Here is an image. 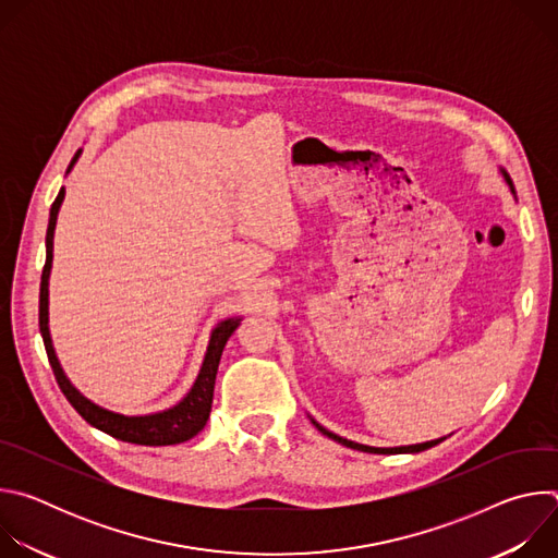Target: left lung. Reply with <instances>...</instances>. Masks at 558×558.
Instances as JSON below:
<instances>
[{
	"label": "left lung",
	"instance_id": "obj_1",
	"mask_svg": "<svg viewBox=\"0 0 558 558\" xmlns=\"http://www.w3.org/2000/svg\"><path fill=\"white\" fill-rule=\"evenodd\" d=\"M501 174H504V179H506V183H508V187H510V192L514 194V198H517V192H514V185H512V179H510V174L501 168ZM308 420H311V424L320 430L323 435H327L329 439H333V441H338V444H342V446H347V448H353V450H362V452H373V454H402V452H422V450H428V448H433V446H437V444H441L446 437H439V439H433V441H424V444H413V446H395V448H375V446H364V444H357V441H351V439H347V437H340V435H336V433H331V430H327L325 426H320L317 424L311 415H308Z\"/></svg>",
	"mask_w": 558,
	"mask_h": 558
}]
</instances>
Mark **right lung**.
Listing matches in <instances>:
<instances>
[{
	"label": "right lung",
	"instance_id": "1",
	"mask_svg": "<svg viewBox=\"0 0 558 558\" xmlns=\"http://www.w3.org/2000/svg\"><path fill=\"white\" fill-rule=\"evenodd\" d=\"M82 151L84 149H76L65 174H70V170L78 161ZM63 196H65V190L61 187L50 207V220H48V231H46V265H44L41 287H39V331H41L44 347H46V353H48V360H50V366H52V373L57 377L61 392L65 395V400L72 404V409L82 415L90 426L104 430L106 435H110L114 439H121L128 444H138V446H174V444H183V441L192 439L194 435H198L205 428V424L209 420L220 355H222L227 340L238 329V325H241L243 317L241 315L225 317V320H220L211 329L201 371H198L192 388L187 390V395L179 404H174L166 411L149 413V415H123V413L104 409V407L95 404L93 400H88V397L70 381V377L61 368V362L52 347L50 327H48V280H50V269H52V241H54L57 214L61 209Z\"/></svg>",
	"mask_w": 558,
	"mask_h": 558
}]
</instances>
